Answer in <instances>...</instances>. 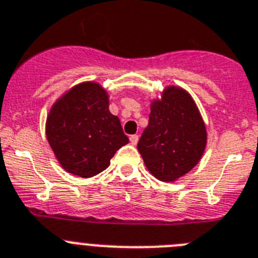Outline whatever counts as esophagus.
<instances>
[{
	"label": "esophagus",
	"mask_w": 258,
	"mask_h": 258,
	"mask_svg": "<svg viewBox=\"0 0 258 258\" xmlns=\"http://www.w3.org/2000/svg\"><path fill=\"white\" fill-rule=\"evenodd\" d=\"M130 142H131V144H133V146H136V144H138V142H139V135L130 136Z\"/></svg>",
	"instance_id": "1"
}]
</instances>
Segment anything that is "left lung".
I'll return each mask as SVG.
<instances>
[{
	"label": "left lung",
	"mask_w": 258,
	"mask_h": 258,
	"mask_svg": "<svg viewBox=\"0 0 258 258\" xmlns=\"http://www.w3.org/2000/svg\"><path fill=\"white\" fill-rule=\"evenodd\" d=\"M207 144L206 124L185 89L168 86L151 102L148 125L138 149L149 173L173 182L194 168Z\"/></svg>",
	"instance_id": "8db88e82"
}]
</instances>
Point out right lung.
Wrapping results in <instances>:
<instances>
[{
	"label": "right lung",
	"mask_w": 258,
	"mask_h": 258,
	"mask_svg": "<svg viewBox=\"0 0 258 258\" xmlns=\"http://www.w3.org/2000/svg\"><path fill=\"white\" fill-rule=\"evenodd\" d=\"M45 135L60 165L89 178L103 172L128 143L120 120L109 110V94L98 82L75 85L52 105Z\"/></svg>",
	"instance_id": "add662e5"
}]
</instances>
